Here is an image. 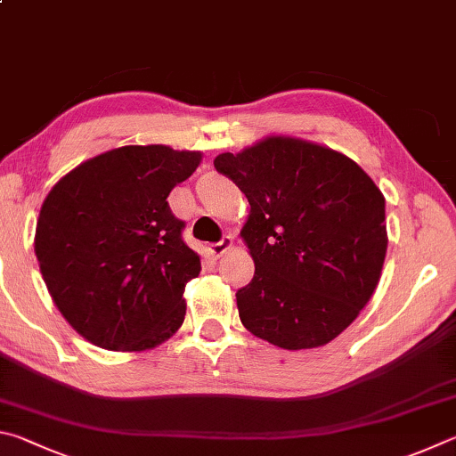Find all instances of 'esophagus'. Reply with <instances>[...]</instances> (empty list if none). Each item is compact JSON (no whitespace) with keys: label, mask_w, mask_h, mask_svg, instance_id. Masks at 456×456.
Returning <instances> with one entry per match:
<instances>
[{"label":"esophagus","mask_w":456,"mask_h":456,"mask_svg":"<svg viewBox=\"0 0 456 456\" xmlns=\"http://www.w3.org/2000/svg\"><path fill=\"white\" fill-rule=\"evenodd\" d=\"M232 244H234V236L228 234V236H224L220 242L208 246V252H210L214 258H220V256H224V254H226L230 248H232Z\"/></svg>","instance_id":"1"}]
</instances>
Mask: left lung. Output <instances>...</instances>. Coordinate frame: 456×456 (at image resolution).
<instances>
[{"mask_svg": "<svg viewBox=\"0 0 456 456\" xmlns=\"http://www.w3.org/2000/svg\"><path fill=\"white\" fill-rule=\"evenodd\" d=\"M214 167L240 188L254 278L236 292L254 337L286 350L329 345L377 290L388 234L385 196L354 159L322 143L268 135Z\"/></svg>", "mask_w": 456, "mask_h": 456, "instance_id": "left-lung-1", "label": "left lung"}]
</instances>
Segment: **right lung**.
Returning <instances> with one entry per match:
<instances>
[{
    "label": "right lung",
    "instance_id": "obj_1",
    "mask_svg": "<svg viewBox=\"0 0 456 456\" xmlns=\"http://www.w3.org/2000/svg\"><path fill=\"white\" fill-rule=\"evenodd\" d=\"M200 162L194 150L122 146L76 166L45 196L39 270L61 316L92 345L142 353L182 326L183 290L202 266L167 196Z\"/></svg>",
    "mask_w": 456,
    "mask_h": 456
}]
</instances>
